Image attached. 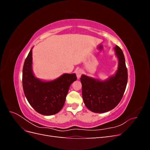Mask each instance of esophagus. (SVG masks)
<instances>
[{
    "label": "esophagus",
    "instance_id": "obj_1",
    "mask_svg": "<svg viewBox=\"0 0 150 150\" xmlns=\"http://www.w3.org/2000/svg\"><path fill=\"white\" fill-rule=\"evenodd\" d=\"M76 76H77V78H78V79L80 78V77L81 76V75H82V73H83V71L81 69H77L76 71Z\"/></svg>",
    "mask_w": 150,
    "mask_h": 150
}]
</instances>
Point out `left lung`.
<instances>
[{"label":"left lung","mask_w":150,"mask_h":150,"mask_svg":"<svg viewBox=\"0 0 150 150\" xmlns=\"http://www.w3.org/2000/svg\"><path fill=\"white\" fill-rule=\"evenodd\" d=\"M119 64L115 76L105 81L96 80L85 75L81 77L82 94L86 106L94 112H105L114 109L123 96L128 83V70L121 49L115 47Z\"/></svg>","instance_id":"8db88e82"}]
</instances>
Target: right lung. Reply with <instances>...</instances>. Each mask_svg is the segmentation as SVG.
<instances>
[{
	"label": "right lung",
	"instance_id": "obj_1",
	"mask_svg": "<svg viewBox=\"0 0 150 150\" xmlns=\"http://www.w3.org/2000/svg\"><path fill=\"white\" fill-rule=\"evenodd\" d=\"M32 49L22 70V86L28 102L38 112L55 115L64 106L70 85L77 79L76 74H64L56 80L44 82L35 78L32 71Z\"/></svg>",
	"mask_w": 150,
	"mask_h": 150
}]
</instances>
